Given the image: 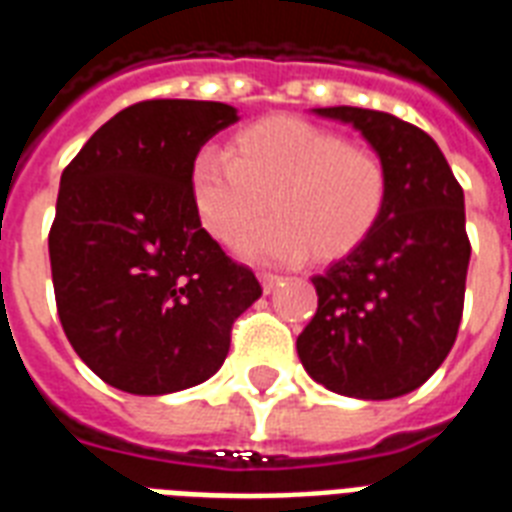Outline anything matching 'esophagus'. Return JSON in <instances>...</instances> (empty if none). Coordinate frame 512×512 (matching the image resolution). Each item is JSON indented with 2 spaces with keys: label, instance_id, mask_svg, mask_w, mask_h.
Wrapping results in <instances>:
<instances>
[{
  "label": "esophagus",
  "instance_id": "1",
  "mask_svg": "<svg viewBox=\"0 0 512 512\" xmlns=\"http://www.w3.org/2000/svg\"><path fill=\"white\" fill-rule=\"evenodd\" d=\"M259 280H261V288H264V293H272V290H275L277 285H280L282 277L275 275V272H267V269H261Z\"/></svg>",
  "mask_w": 512,
  "mask_h": 512
}]
</instances>
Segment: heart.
<instances>
[{
  "mask_svg": "<svg viewBox=\"0 0 512 512\" xmlns=\"http://www.w3.org/2000/svg\"><path fill=\"white\" fill-rule=\"evenodd\" d=\"M200 227L232 243L267 211L272 222L240 240L256 259L335 261L378 227L388 200L380 155L293 116L256 121L235 134L227 158L200 150L190 163Z\"/></svg>",
  "mask_w": 512,
  "mask_h": 512,
  "instance_id": "obj_1",
  "label": "heart"
}]
</instances>
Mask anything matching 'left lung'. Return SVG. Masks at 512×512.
Wrapping results in <instances>:
<instances>
[{"label":"left lung","mask_w":512,"mask_h":512,"mask_svg":"<svg viewBox=\"0 0 512 512\" xmlns=\"http://www.w3.org/2000/svg\"><path fill=\"white\" fill-rule=\"evenodd\" d=\"M314 113L362 132L388 171V200L365 243L312 277L317 314L298 357L335 394L394 399L455 346L470 261L463 187L439 145L402 118L349 105Z\"/></svg>","instance_id":"obj_1"}]
</instances>
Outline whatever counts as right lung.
<instances>
[{"label":"right lung","instance_id":"right-lung-1","mask_svg":"<svg viewBox=\"0 0 512 512\" xmlns=\"http://www.w3.org/2000/svg\"><path fill=\"white\" fill-rule=\"evenodd\" d=\"M237 121L224 102L145 100L65 166L49 230L57 314L108 386L161 396L222 367L232 325L261 296L198 222L190 163Z\"/></svg>","mask_w":512,"mask_h":512}]
</instances>
